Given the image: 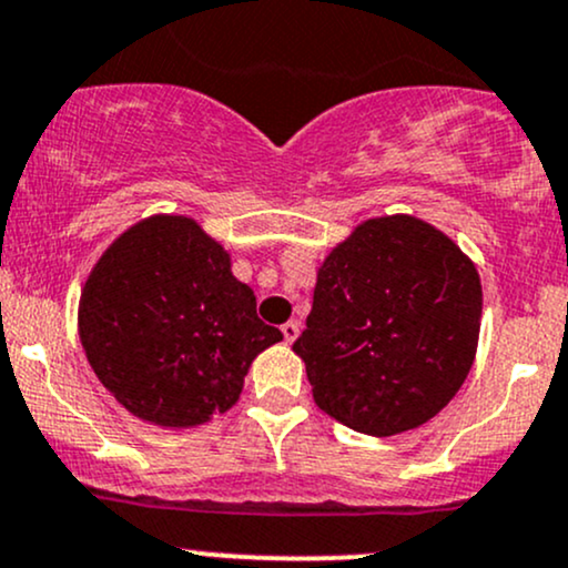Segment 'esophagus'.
I'll list each match as a JSON object with an SVG mask.
<instances>
[{
	"label": "esophagus",
	"instance_id": "1",
	"mask_svg": "<svg viewBox=\"0 0 568 568\" xmlns=\"http://www.w3.org/2000/svg\"><path fill=\"white\" fill-rule=\"evenodd\" d=\"M280 332H283V339L291 345V342H294L296 336H298V323H296V321L283 323V326H280Z\"/></svg>",
	"mask_w": 568,
	"mask_h": 568
}]
</instances>
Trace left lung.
<instances>
[{
  "label": "left lung",
  "mask_w": 568,
  "mask_h": 568,
  "mask_svg": "<svg viewBox=\"0 0 568 568\" xmlns=\"http://www.w3.org/2000/svg\"><path fill=\"white\" fill-rule=\"evenodd\" d=\"M479 274L413 215L361 223L317 270L294 342L315 404L361 434L394 436L439 413L471 369Z\"/></svg>",
  "instance_id": "left-lung-1"
}]
</instances>
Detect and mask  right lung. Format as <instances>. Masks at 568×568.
Here are the masks:
<instances>
[{
  "label": "right lung",
  "mask_w": 568,
  "mask_h": 568,
  "mask_svg": "<svg viewBox=\"0 0 568 568\" xmlns=\"http://www.w3.org/2000/svg\"><path fill=\"white\" fill-rule=\"evenodd\" d=\"M91 369L129 413L191 428L240 398L247 366L283 339L221 245L183 215H153L118 236L80 296Z\"/></svg>",
  "instance_id": "right-lung-1"
}]
</instances>
